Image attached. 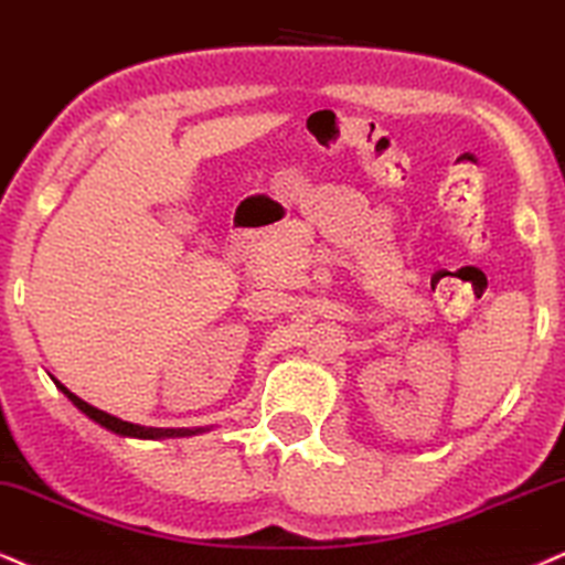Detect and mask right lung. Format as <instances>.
Wrapping results in <instances>:
<instances>
[{
  "instance_id": "1",
  "label": "right lung",
  "mask_w": 565,
  "mask_h": 565,
  "mask_svg": "<svg viewBox=\"0 0 565 565\" xmlns=\"http://www.w3.org/2000/svg\"><path fill=\"white\" fill-rule=\"evenodd\" d=\"M54 380V377H52ZM54 385H57L62 393L67 395V401L73 403L75 408L83 411V414L88 416L90 422L102 424L104 429L115 431V435L120 437H138V440H167V437H191V435H199V431H206V427H193V429H162V427H141V424H134V422H122L117 419V416L107 414V411L102 408H94L90 403H86L83 398H78L75 393H70V390L62 385L60 380H54Z\"/></svg>"
}]
</instances>
